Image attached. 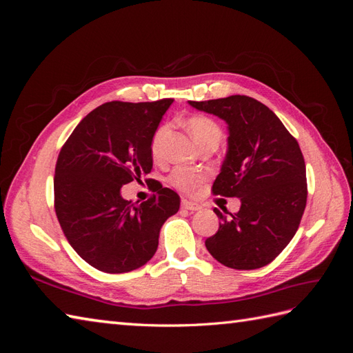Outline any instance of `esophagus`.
<instances>
[{
	"instance_id": "esophagus-1",
	"label": "esophagus",
	"mask_w": 353,
	"mask_h": 353,
	"mask_svg": "<svg viewBox=\"0 0 353 353\" xmlns=\"http://www.w3.org/2000/svg\"><path fill=\"white\" fill-rule=\"evenodd\" d=\"M181 206H183V209L190 210V212H196V210H200V209H201V206L199 205V203H194V201L187 200V199L183 200V203H181Z\"/></svg>"
}]
</instances>
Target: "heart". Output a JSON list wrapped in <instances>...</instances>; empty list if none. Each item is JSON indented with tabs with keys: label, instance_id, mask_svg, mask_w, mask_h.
I'll use <instances>...</instances> for the list:
<instances>
[{
	"label": "heart",
	"instance_id": "obj_1",
	"mask_svg": "<svg viewBox=\"0 0 353 353\" xmlns=\"http://www.w3.org/2000/svg\"><path fill=\"white\" fill-rule=\"evenodd\" d=\"M187 128L197 145L206 143L209 140H213V138H219L221 140V135H222L221 128L212 119H209V117H205V116L190 117L187 122ZM166 134H168V125H160L154 131L152 138V145H150L153 157H159L160 153H162V144ZM203 181H205V178L201 175L193 174L190 172V170L181 169V168L175 169L169 176L170 185H174L181 191H185V193H193V191L199 190L203 184Z\"/></svg>",
	"mask_w": 353,
	"mask_h": 353
}]
</instances>
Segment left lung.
I'll return each instance as SVG.
<instances>
[{"label":"left lung","instance_id":"left-lung-1","mask_svg":"<svg viewBox=\"0 0 353 353\" xmlns=\"http://www.w3.org/2000/svg\"><path fill=\"white\" fill-rule=\"evenodd\" d=\"M228 125V148L213 194L239 197L237 213L219 222L205 244L222 265L258 270L272 262L290 243L306 206V168L297 141L276 114L245 95L188 101Z\"/></svg>","mask_w":353,"mask_h":353}]
</instances>
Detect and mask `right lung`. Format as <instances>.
<instances>
[{
	"instance_id": "1",
	"label": "right lung",
	"mask_w": 353,
	"mask_h": 353,
	"mask_svg": "<svg viewBox=\"0 0 353 353\" xmlns=\"http://www.w3.org/2000/svg\"><path fill=\"white\" fill-rule=\"evenodd\" d=\"M172 103H105L85 116L61 147L56 215L74 252L99 271L122 274L147 263L160 228L179 209V196L162 185L140 205L121 194L122 185L150 174L152 138Z\"/></svg>"
}]
</instances>
